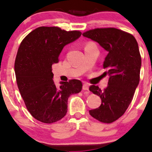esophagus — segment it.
<instances>
[{
    "label": "esophagus",
    "mask_w": 152,
    "mask_h": 152,
    "mask_svg": "<svg viewBox=\"0 0 152 152\" xmlns=\"http://www.w3.org/2000/svg\"><path fill=\"white\" fill-rule=\"evenodd\" d=\"M89 89V86H88V84L84 83L83 86V90H88Z\"/></svg>",
    "instance_id": "esophagus-1"
}]
</instances>
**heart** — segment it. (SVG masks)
Masks as SVG:
<instances>
[{
	"instance_id": "b5f03b06",
	"label": "heart",
	"mask_w": 152,
	"mask_h": 152,
	"mask_svg": "<svg viewBox=\"0 0 152 152\" xmlns=\"http://www.w3.org/2000/svg\"><path fill=\"white\" fill-rule=\"evenodd\" d=\"M93 45V43H88L87 45H86V46H88V45Z\"/></svg>"
}]
</instances>
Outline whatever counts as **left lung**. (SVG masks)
<instances>
[{"label":"left lung","instance_id":"8db88e82","mask_svg":"<svg viewBox=\"0 0 152 152\" xmlns=\"http://www.w3.org/2000/svg\"><path fill=\"white\" fill-rule=\"evenodd\" d=\"M83 36L108 52L103 63L107 70L103 74L109 76L108 86L103 90L97 86H90L102 104L89 113L99 121L111 124L124 114L139 84L142 61L137 42L132 34L111 27L87 31Z\"/></svg>","mask_w":152,"mask_h":152}]
</instances>
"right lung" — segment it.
<instances>
[{
    "label": "right lung",
    "instance_id": "add662e5",
    "mask_svg": "<svg viewBox=\"0 0 152 152\" xmlns=\"http://www.w3.org/2000/svg\"><path fill=\"white\" fill-rule=\"evenodd\" d=\"M80 35L79 31L40 26L21 42L15 62L17 86L27 110L39 121L53 124L62 119L69 96L81 91L82 83L77 79L63 82L57 88L52 72L63 48Z\"/></svg>",
    "mask_w": 152,
    "mask_h": 152
}]
</instances>
